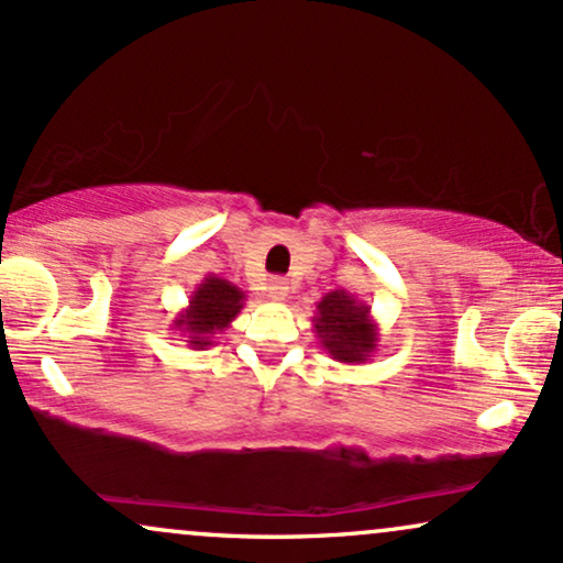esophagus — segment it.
<instances>
[{
	"label": "esophagus",
	"instance_id": "esophagus-1",
	"mask_svg": "<svg viewBox=\"0 0 563 563\" xmlns=\"http://www.w3.org/2000/svg\"><path fill=\"white\" fill-rule=\"evenodd\" d=\"M267 290H269V296H273L275 301H286V296H288V283L283 280V277H273V280H269Z\"/></svg>",
	"mask_w": 563,
	"mask_h": 563
}]
</instances>
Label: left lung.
<instances>
[{
    "instance_id": "1",
    "label": "left lung",
    "mask_w": 563,
    "mask_h": 563,
    "mask_svg": "<svg viewBox=\"0 0 563 563\" xmlns=\"http://www.w3.org/2000/svg\"><path fill=\"white\" fill-rule=\"evenodd\" d=\"M312 325L320 346L335 363L363 365L378 349V325L371 307L354 299L344 288L322 296Z\"/></svg>"
}]
</instances>
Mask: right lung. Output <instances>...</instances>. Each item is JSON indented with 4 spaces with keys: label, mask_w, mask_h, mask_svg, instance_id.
Wrapping results in <instances>:
<instances>
[{
    "label": "right lung",
    "mask_w": 563,
    "mask_h": 563,
    "mask_svg": "<svg viewBox=\"0 0 563 563\" xmlns=\"http://www.w3.org/2000/svg\"><path fill=\"white\" fill-rule=\"evenodd\" d=\"M245 294L219 275H206L190 294V301L177 318L172 331L185 335L190 349H206L217 344V333H224L230 322L243 309Z\"/></svg>",
    "instance_id": "right-lung-1"
}]
</instances>
